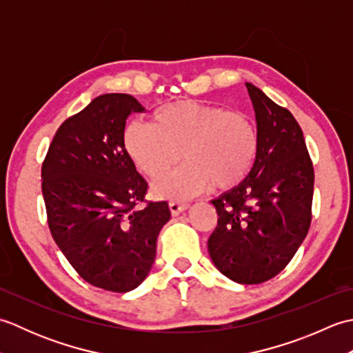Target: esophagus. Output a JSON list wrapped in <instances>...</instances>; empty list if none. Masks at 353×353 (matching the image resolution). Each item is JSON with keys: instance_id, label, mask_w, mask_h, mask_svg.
<instances>
[{"instance_id": "esophagus-1", "label": "esophagus", "mask_w": 353, "mask_h": 353, "mask_svg": "<svg viewBox=\"0 0 353 353\" xmlns=\"http://www.w3.org/2000/svg\"><path fill=\"white\" fill-rule=\"evenodd\" d=\"M188 206L190 205L185 203V201H177V200L170 201V209L172 215H179L181 212H183L185 209H188Z\"/></svg>"}]
</instances>
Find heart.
<instances>
[{
    "label": "heart",
    "mask_w": 353,
    "mask_h": 353,
    "mask_svg": "<svg viewBox=\"0 0 353 353\" xmlns=\"http://www.w3.org/2000/svg\"><path fill=\"white\" fill-rule=\"evenodd\" d=\"M124 148L152 181L182 159L183 167L154 186L157 196L183 200L214 188L226 190L249 174L258 156L259 134L253 118L216 104L176 101L154 114L153 124L132 123Z\"/></svg>",
    "instance_id": "b5f03b06"
}]
</instances>
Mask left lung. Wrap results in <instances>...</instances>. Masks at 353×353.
I'll list each match as a JSON object with an SVG mask.
<instances>
[{"label":"left lung","instance_id":"8db88e82","mask_svg":"<svg viewBox=\"0 0 353 353\" xmlns=\"http://www.w3.org/2000/svg\"><path fill=\"white\" fill-rule=\"evenodd\" d=\"M245 86L256 117L258 156L241 183L212 200L219 223L208 250L224 276L252 285L279 274L308 234L314 168L291 112L259 88Z\"/></svg>","mask_w":353,"mask_h":353}]
</instances>
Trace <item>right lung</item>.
Returning a JSON list of instances; mask_svg holds the SVG:
<instances>
[{
    "label": "right lung",
    "instance_id": "add662e5",
    "mask_svg": "<svg viewBox=\"0 0 353 353\" xmlns=\"http://www.w3.org/2000/svg\"><path fill=\"white\" fill-rule=\"evenodd\" d=\"M145 110L129 94H103L59 127L42 163L48 228L72 268L94 285L132 291L150 273L171 212L144 203L148 185L124 148L125 119Z\"/></svg>",
    "mask_w": 353,
    "mask_h": 353
}]
</instances>
